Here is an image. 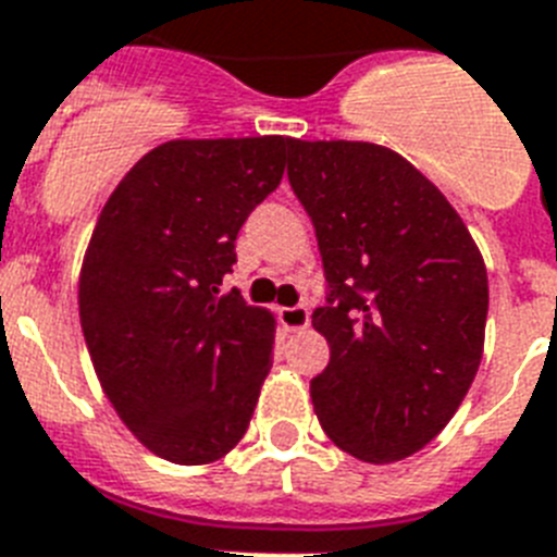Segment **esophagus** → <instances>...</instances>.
<instances>
[{"label":"esophagus","instance_id":"1","mask_svg":"<svg viewBox=\"0 0 557 557\" xmlns=\"http://www.w3.org/2000/svg\"><path fill=\"white\" fill-rule=\"evenodd\" d=\"M280 322H283L285 331H306L308 322H311V311L306 306L280 308Z\"/></svg>","mask_w":557,"mask_h":557}]
</instances>
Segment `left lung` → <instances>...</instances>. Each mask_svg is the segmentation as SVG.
Returning <instances> with one entry per match:
<instances>
[{"mask_svg":"<svg viewBox=\"0 0 557 557\" xmlns=\"http://www.w3.org/2000/svg\"><path fill=\"white\" fill-rule=\"evenodd\" d=\"M288 182L331 288L311 317L331 347L311 381L313 412L356 459L412 457L480 370L485 260L448 198L384 145L294 139Z\"/></svg>","mask_w":557,"mask_h":557,"instance_id":"left-lung-1","label":"left lung"}]
</instances>
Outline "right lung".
<instances>
[{"instance_id": "1", "label": "right lung", "mask_w": 557, "mask_h": 557, "mask_svg": "<svg viewBox=\"0 0 557 557\" xmlns=\"http://www.w3.org/2000/svg\"><path fill=\"white\" fill-rule=\"evenodd\" d=\"M292 145L162 143L125 173L91 232L77 283L91 364L134 437L176 466L238 446L272 370L274 317L221 283Z\"/></svg>"}]
</instances>
